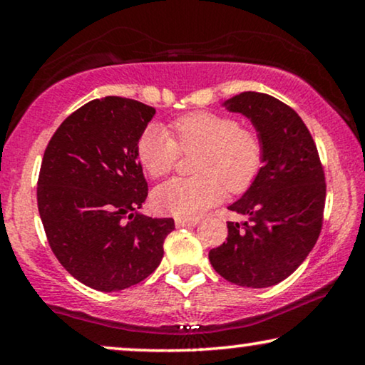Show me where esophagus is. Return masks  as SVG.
I'll return each mask as SVG.
<instances>
[{
  "instance_id": "34e87169",
  "label": "esophagus",
  "mask_w": 365,
  "mask_h": 365,
  "mask_svg": "<svg viewBox=\"0 0 365 365\" xmlns=\"http://www.w3.org/2000/svg\"><path fill=\"white\" fill-rule=\"evenodd\" d=\"M199 222L197 217H176V227H191Z\"/></svg>"
}]
</instances>
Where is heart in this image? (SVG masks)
I'll return each instance as SVG.
<instances>
[{"label":"heart","mask_w":365,"mask_h":365,"mask_svg":"<svg viewBox=\"0 0 365 365\" xmlns=\"http://www.w3.org/2000/svg\"><path fill=\"white\" fill-rule=\"evenodd\" d=\"M181 153H199L194 173L161 184L153 194L158 211L179 217L201 214L221 202L229 189L242 194L256 181L264 164V143L256 129L211 111L184 114L169 124V133L151 124L139 134L136 156L151 178H163L178 166Z\"/></svg>","instance_id":"obj_1"}]
</instances>
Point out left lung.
Returning <instances> with one entry per match:
<instances>
[{
	"instance_id": "obj_1",
	"label": "left lung",
	"mask_w": 365,
	"mask_h": 365,
	"mask_svg": "<svg viewBox=\"0 0 365 365\" xmlns=\"http://www.w3.org/2000/svg\"><path fill=\"white\" fill-rule=\"evenodd\" d=\"M256 126L264 166L246 194L229 206L247 221L227 222V239L209 251L217 274L242 287H269L291 276L317 242L326 176L316 143L291 106L246 91L224 103Z\"/></svg>"
}]
</instances>
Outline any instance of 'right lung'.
<instances>
[{
  "instance_id": "add662e5",
  "label": "right lung",
  "mask_w": 365,
  "mask_h": 365,
  "mask_svg": "<svg viewBox=\"0 0 365 365\" xmlns=\"http://www.w3.org/2000/svg\"><path fill=\"white\" fill-rule=\"evenodd\" d=\"M156 109L134 99H93L49 139L38 209L49 247L84 286L103 292L141 282L161 262L174 219L138 212L148 182L136 156Z\"/></svg>"
}]
</instances>
